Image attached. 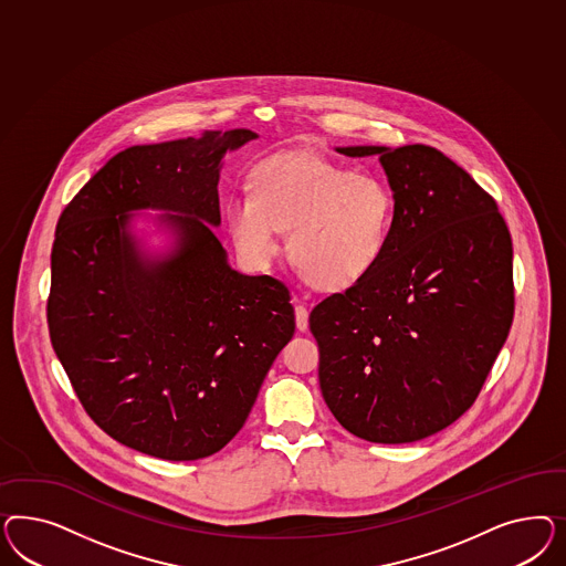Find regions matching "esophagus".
<instances>
[{
    "instance_id": "obj_1",
    "label": "esophagus",
    "mask_w": 566,
    "mask_h": 566,
    "mask_svg": "<svg viewBox=\"0 0 566 566\" xmlns=\"http://www.w3.org/2000/svg\"><path fill=\"white\" fill-rule=\"evenodd\" d=\"M294 315H296V329L298 332H307L308 327V311L305 305H301L298 303V298H296V307H294Z\"/></svg>"
}]
</instances>
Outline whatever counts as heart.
<instances>
[{
	"mask_svg": "<svg viewBox=\"0 0 566 566\" xmlns=\"http://www.w3.org/2000/svg\"><path fill=\"white\" fill-rule=\"evenodd\" d=\"M392 218L395 199L379 178L305 151L265 159L253 174V192L232 195L226 206L244 258L255 265L272 261L282 232L291 230L292 263L324 291L350 289L376 270Z\"/></svg>",
	"mask_w": 566,
	"mask_h": 566,
	"instance_id": "b5f03b06",
	"label": "heart"
}]
</instances>
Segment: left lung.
Masks as SVG:
<instances>
[{
	"instance_id": "obj_1",
	"label": "left lung",
	"mask_w": 566,
	"mask_h": 566,
	"mask_svg": "<svg viewBox=\"0 0 566 566\" xmlns=\"http://www.w3.org/2000/svg\"><path fill=\"white\" fill-rule=\"evenodd\" d=\"M379 155L395 199L376 270L308 315L327 409L353 436L409 444L448 428L480 395L514 313L513 240L496 201L442 151Z\"/></svg>"
}]
</instances>
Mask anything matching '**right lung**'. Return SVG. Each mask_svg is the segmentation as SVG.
I'll use <instances>...</instances> for the list:
<instances>
[{
  "instance_id": "1",
  "label": "right lung",
  "mask_w": 566,
  "mask_h": 566,
  "mask_svg": "<svg viewBox=\"0 0 566 566\" xmlns=\"http://www.w3.org/2000/svg\"><path fill=\"white\" fill-rule=\"evenodd\" d=\"M253 130L135 145L114 155L62 211L52 249L53 350L88 417L164 461L216 454L244 426L294 334L291 292L232 270L213 234L226 151ZM172 237L155 254L137 210Z\"/></svg>"
}]
</instances>
